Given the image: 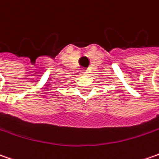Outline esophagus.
Listing matches in <instances>:
<instances>
[{
    "label": "esophagus",
    "mask_w": 159,
    "mask_h": 159,
    "mask_svg": "<svg viewBox=\"0 0 159 159\" xmlns=\"http://www.w3.org/2000/svg\"><path fill=\"white\" fill-rule=\"evenodd\" d=\"M80 73H81V74H83V75H88V71H87V70H82Z\"/></svg>",
    "instance_id": "esophagus-1"
}]
</instances>
